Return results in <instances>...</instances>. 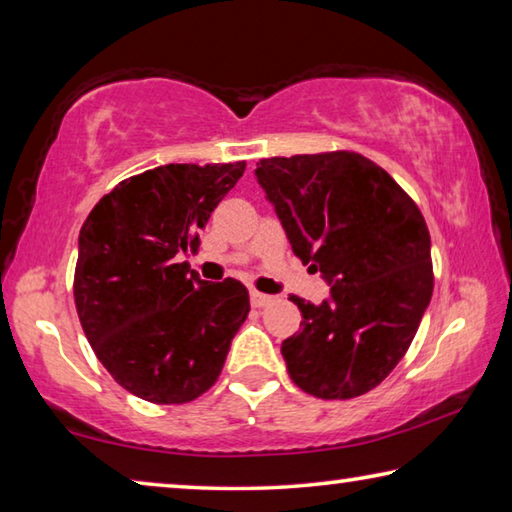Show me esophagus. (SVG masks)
I'll return each instance as SVG.
<instances>
[{
    "instance_id": "1",
    "label": "esophagus",
    "mask_w": 512,
    "mask_h": 512,
    "mask_svg": "<svg viewBox=\"0 0 512 512\" xmlns=\"http://www.w3.org/2000/svg\"><path fill=\"white\" fill-rule=\"evenodd\" d=\"M273 302V296H266V293H259V291H250V305L253 307H266Z\"/></svg>"
}]
</instances>
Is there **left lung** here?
Listing matches in <instances>:
<instances>
[{"label": "left lung", "mask_w": 512, "mask_h": 512, "mask_svg": "<svg viewBox=\"0 0 512 512\" xmlns=\"http://www.w3.org/2000/svg\"><path fill=\"white\" fill-rule=\"evenodd\" d=\"M257 183L291 250L329 298L298 296L300 332L282 341L291 379L320 400L379 386L409 350L433 291L431 237L413 198L354 151L259 160Z\"/></svg>", "instance_id": "8db88e82"}]
</instances>
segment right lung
Here are the masks:
<instances>
[{
	"label": "right lung",
	"instance_id": "1",
	"mask_svg": "<svg viewBox=\"0 0 512 512\" xmlns=\"http://www.w3.org/2000/svg\"><path fill=\"white\" fill-rule=\"evenodd\" d=\"M246 162L164 164L126 178L79 235L74 302L97 359L128 393L185 404L221 375L250 311L239 280L205 282L187 262Z\"/></svg>",
	"mask_w": 512,
	"mask_h": 512
}]
</instances>
